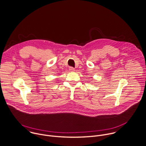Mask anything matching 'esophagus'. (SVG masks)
I'll use <instances>...</instances> for the list:
<instances>
[{"mask_svg": "<svg viewBox=\"0 0 146 146\" xmlns=\"http://www.w3.org/2000/svg\"><path fill=\"white\" fill-rule=\"evenodd\" d=\"M69 70L70 72H74L75 71V69L74 68H73V67H70L69 68Z\"/></svg>", "mask_w": 146, "mask_h": 146, "instance_id": "1", "label": "esophagus"}]
</instances>
